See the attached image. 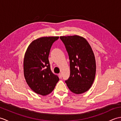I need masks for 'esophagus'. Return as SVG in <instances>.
<instances>
[{"mask_svg": "<svg viewBox=\"0 0 121 121\" xmlns=\"http://www.w3.org/2000/svg\"><path fill=\"white\" fill-rule=\"evenodd\" d=\"M59 78H62V74L61 73H60L59 74Z\"/></svg>", "mask_w": 121, "mask_h": 121, "instance_id": "obj_1", "label": "esophagus"}]
</instances>
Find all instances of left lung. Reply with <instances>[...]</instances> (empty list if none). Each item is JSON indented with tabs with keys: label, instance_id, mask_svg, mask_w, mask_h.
<instances>
[{
	"label": "left lung",
	"instance_id": "obj_1",
	"mask_svg": "<svg viewBox=\"0 0 121 121\" xmlns=\"http://www.w3.org/2000/svg\"><path fill=\"white\" fill-rule=\"evenodd\" d=\"M70 60V75L65 82L73 93L80 94L91 88L95 78L96 61L91 46L78 35L61 36Z\"/></svg>",
	"mask_w": 121,
	"mask_h": 121
}]
</instances>
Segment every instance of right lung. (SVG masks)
<instances>
[{
	"mask_svg": "<svg viewBox=\"0 0 121 121\" xmlns=\"http://www.w3.org/2000/svg\"><path fill=\"white\" fill-rule=\"evenodd\" d=\"M59 37H44L30 43L24 59V75L28 85L36 93L43 96L53 91L59 77L52 73L48 60L53 43Z\"/></svg>",
	"mask_w": 121,
	"mask_h": 121,
	"instance_id": "1",
	"label": "right lung"
}]
</instances>
